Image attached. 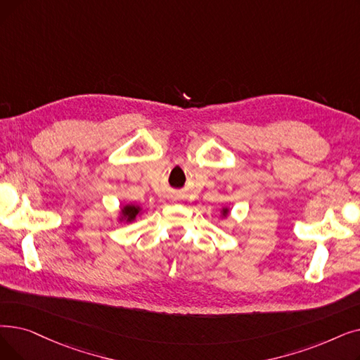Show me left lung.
I'll return each mask as SVG.
<instances>
[{
    "label": "left lung",
    "mask_w": 360,
    "mask_h": 360,
    "mask_svg": "<svg viewBox=\"0 0 360 360\" xmlns=\"http://www.w3.org/2000/svg\"><path fill=\"white\" fill-rule=\"evenodd\" d=\"M228 213H229V210H228L226 207H224V209H222V216L225 217V216H228Z\"/></svg>",
    "instance_id": "left-lung-1"
}]
</instances>
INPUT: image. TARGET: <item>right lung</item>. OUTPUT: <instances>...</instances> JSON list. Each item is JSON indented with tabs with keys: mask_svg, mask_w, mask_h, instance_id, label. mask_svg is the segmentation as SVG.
I'll list each match as a JSON object with an SVG mask.
<instances>
[{
	"mask_svg": "<svg viewBox=\"0 0 360 360\" xmlns=\"http://www.w3.org/2000/svg\"><path fill=\"white\" fill-rule=\"evenodd\" d=\"M141 212V207L139 206H134V205H127L122 207V217L120 221H127V222H132L135 221V217Z\"/></svg>",
	"mask_w": 360,
	"mask_h": 360,
	"instance_id": "right-lung-1",
	"label": "right lung"
}]
</instances>
